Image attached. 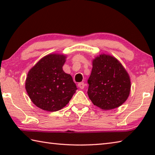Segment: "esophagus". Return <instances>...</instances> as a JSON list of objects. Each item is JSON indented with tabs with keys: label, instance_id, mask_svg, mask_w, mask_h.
Returning <instances> with one entry per match:
<instances>
[{
	"label": "esophagus",
	"instance_id": "obj_1",
	"mask_svg": "<svg viewBox=\"0 0 155 155\" xmlns=\"http://www.w3.org/2000/svg\"><path fill=\"white\" fill-rule=\"evenodd\" d=\"M78 87H79L80 89H83L84 87H85V83H84L83 82L79 83L78 84Z\"/></svg>",
	"mask_w": 155,
	"mask_h": 155
}]
</instances>
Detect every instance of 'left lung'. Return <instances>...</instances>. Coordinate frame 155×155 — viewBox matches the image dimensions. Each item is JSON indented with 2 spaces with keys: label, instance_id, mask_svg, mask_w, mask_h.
I'll use <instances>...</instances> for the list:
<instances>
[{
  "label": "left lung",
  "instance_id": "left-lung-1",
  "mask_svg": "<svg viewBox=\"0 0 155 155\" xmlns=\"http://www.w3.org/2000/svg\"><path fill=\"white\" fill-rule=\"evenodd\" d=\"M87 94L94 105L113 109L124 103L130 90L129 76L114 57L101 54L93 61Z\"/></svg>",
  "mask_w": 155,
  "mask_h": 155
}]
</instances>
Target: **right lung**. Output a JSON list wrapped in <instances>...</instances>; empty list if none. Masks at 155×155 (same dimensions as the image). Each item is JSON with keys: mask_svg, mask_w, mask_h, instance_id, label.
Returning <instances> with one entry per match:
<instances>
[{"mask_svg": "<svg viewBox=\"0 0 155 155\" xmlns=\"http://www.w3.org/2000/svg\"><path fill=\"white\" fill-rule=\"evenodd\" d=\"M65 59L63 54H48L28 72L26 90L39 108L51 112L59 111L69 103L77 90L71 75L62 69Z\"/></svg>", "mask_w": 155, "mask_h": 155, "instance_id": "right-lung-1", "label": "right lung"}]
</instances>
